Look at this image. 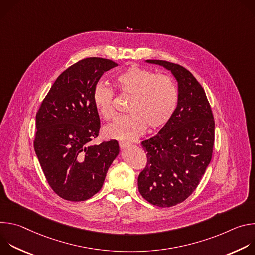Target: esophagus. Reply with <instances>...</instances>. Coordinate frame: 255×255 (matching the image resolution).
Listing matches in <instances>:
<instances>
[{"instance_id":"obj_1","label":"esophagus","mask_w":255,"mask_h":255,"mask_svg":"<svg viewBox=\"0 0 255 255\" xmlns=\"http://www.w3.org/2000/svg\"><path fill=\"white\" fill-rule=\"evenodd\" d=\"M119 145H120V148H121V149H125V148H127V147L130 146V143H127V142H120Z\"/></svg>"}]
</instances>
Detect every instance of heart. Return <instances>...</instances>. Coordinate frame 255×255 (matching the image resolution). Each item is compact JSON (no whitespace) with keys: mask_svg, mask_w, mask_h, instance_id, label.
Segmentation results:
<instances>
[{"mask_svg":"<svg viewBox=\"0 0 255 255\" xmlns=\"http://www.w3.org/2000/svg\"><path fill=\"white\" fill-rule=\"evenodd\" d=\"M115 86L122 95L130 96L128 115L116 118L105 127L106 137L120 141H134L148 127L157 130L166 125L173 116L178 103V90L167 76L131 65L115 78ZM93 104L99 115L110 120L115 114L114 92L103 83L93 91Z\"/></svg>","mask_w":255,"mask_h":255,"instance_id":"b5f03b06","label":"heart"}]
</instances>
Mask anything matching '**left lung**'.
<instances>
[{"instance_id": "left-lung-1", "label": "left lung", "mask_w": 255, "mask_h": 255, "mask_svg": "<svg viewBox=\"0 0 255 255\" xmlns=\"http://www.w3.org/2000/svg\"><path fill=\"white\" fill-rule=\"evenodd\" d=\"M169 70L177 82L178 103L157 135L142 141L147 163L138 176V190L150 204L167 208L196 190L213 153L215 121L206 93L184 66L148 59Z\"/></svg>"}]
</instances>
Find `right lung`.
<instances>
[{"label":"right lung","instance_id":"obj_1","mask_svg":"<svg viewBox=\"0 0 255 255\" xmlns=\"http://www.w3.org/2000/svg\"><path fill=\"white\" fill-rule=\"evenodd\" d=\"M115 66L100 57L72 64L56 79L36 114L34 149L49 186L64 200L81 202L97 194L119 154L117 140L90 144L101 127L93 91L104 72Z\"/></svg>","mask_w":255,"mask_h":255}]
</instances>
